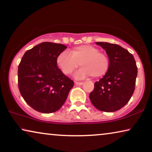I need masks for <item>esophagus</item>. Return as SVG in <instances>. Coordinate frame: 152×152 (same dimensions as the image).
Here are the masks:
<instances>
[{
	"mask_svg": "<svg viewBox=\"0 0 152 152\" xmlns=\"http://www.w3.org/2000/svg\"><path fill=\"white\" fill-rule=\"evenodd\" d=\"M75 84L77 85H82L83 84V82H75Z\"/></svg>",
	"mask_w": 152,
	"mask_h": 152,
	"instance_id": "obj_1",
	"label": "esophagus"
}]
</instances>
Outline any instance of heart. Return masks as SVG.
<instances>
[{"label": "heart", "instance_id": "1", "mask_svg": "<svg viewBox=\"0 0 152 152\" xmlns=\"http://www.w3.org/2000/svg\"><path fill=\"white\" fill-rule=\"evenodd\" d=\"M56 63L65 75L72 74L80 64L82 67L74 75L76 79H84L90 76L94 78H101L106 75L110 65L107 56L91 45L74 47L70 54L61 52L58 56Z\"/></svg>", "mask_w": 152, "mask_h": 152}]
</instances>
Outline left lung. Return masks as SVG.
<instances>
[{"label": "left lung", "instance_id": "8db88e82", "mask_svg": "<svg viewBox=\"0 0 152 152\" xmlns=\"http://www.w3.org/2000/svg\"><path fill=\"white\" fill-rule=\"evenodd\" d=\"M96 44L106 51L110 65L106 75L95 83L89 98L98 110L116 112L125 106L133 94L137 66L133 55L118 45L106 42Z\"/></svg>", "mask_w": 152, "mask_h": 152}]
</instances>
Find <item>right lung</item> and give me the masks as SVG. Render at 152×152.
Masks as SVG:
<instances>
[{
	"label": "right lung",
	"instance_id": "1",
	"mask_svg": "<svg viewBox=\"0 0 152 152\" xmlns=\"http://www.w3.org/2000/svg\"><path fill=\"white\" fill-rule=\"evenodd\" d=\"M67 47L44 42L27 50L18 69V88L34 110L50 114L65 103L74 82L58 67V56Z\"/></svg>",
	"mask_w": 152,
	"mask_h": 152
}]
</instances>
